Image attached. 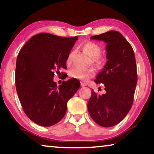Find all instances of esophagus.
Segmentation results:
<instances>
[{
  "instance_id": "obj_1",
  "label": "esophagus",
  "mask_w": 154,
  "mask_h": 154,
  "mask_svg": "<svg viewBox=\"0 0 154 154\" xmlns=\"http://www.w3.org/2000/svg\"><path fill=\"white\" fill-rule=\"evenodd\" d=\"M81 85H82V87H85V86H86L87 84L84 82H82L81 83Z\"/></svg>"
}]
</instances>
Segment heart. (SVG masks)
<instances>
[{
	"mask_svg": "<svg viewBox=\"0 0 154 154\" xmlns=\"http://www.w3.org/2000/svg\"><path fill=\"white\" fill-rule=\"evenodd\" d=\"M83 51L88 54L90 58H92V61L94 64L98 66H103L106 63V58L105 56L100 55L101 48L98 44L94 42H88L82 46ZM74 57V51H71L66 58L67 63H71ZM95 70L93 68L89 69H82L80 68L75 67L72 69L69 72L70 77L75 79H81L83 81H87L90 78L94 76Z\"/></svg>",
	"mask_w": 154,
	"mask_h": 154,
	"instance_id": "b5f03b06",
	"label": "heart"
}]
</instances>
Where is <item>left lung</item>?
Listing matches in <instances>:
<instances>
[{
	"mask_svg": "<svg viewBox=\"0 0 154 154\" xmlns=\"http://www.w3.org/2000/svg\"><path fill=\"white\" fill-rule=\"evenodd\" d=\"M90 38L106 43L107 61L94 80L96 83H104L105 93L98 95L92 91L88 109L96 124L111 127L123 120L133 103L137 83L134 53L131 45L118 31L110 30Z\"/></svg>",
	"mask_w": 154,
	"mask_h": 154,
	"instance_id": "obj_1",
	"label": "left lung"
}]
</instances>
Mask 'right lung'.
<instances>
[{"label": "right lung", "instance_id": "obj_1", "mask_svg": "<svg viewBox=\"0 0 154 154\" xmlns=\"http://www.w3.org/2000/svg\"><path fill=\"white\" fill-rule=\"evenodd\" d=\"M77 36L62 37L40 33L28 40L18 54L15 87L24 113L41 126L59 122L66 112L67 102L80 87L70 79L59 87L54 82V72L66 69V58Z\"/></svg>", "mask_w": 154, "mask_h": 154}]
</instances>
